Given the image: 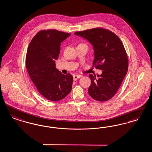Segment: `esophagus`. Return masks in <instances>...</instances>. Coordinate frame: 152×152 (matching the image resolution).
Here are the masks:
<instances>
[{"instance_id": "obj_1", "label": "esophagus", "mask_w": 152, "mask_h": 152, "mask_svg": "<svg viewBox=\"0 0 152 152\" xmlns=\"http://www.w3.org/2000/svg\"><path fill=\"white\" fill-rule=\"evenodd\" d=\"M81 77V76L80 75H74V76H73V80H78V79H79Z\"/></svg>"}]
</instances>
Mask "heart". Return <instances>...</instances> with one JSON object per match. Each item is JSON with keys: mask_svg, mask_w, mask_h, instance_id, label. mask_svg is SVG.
<instances>
[{"mask_svg": "<svg viewBox=\"0 0 152 152\" xmlns=\"http://www.w3.org/2000/svg\"><path fill=\"white\" fill-rule=\"evenodd\" d=\"M82 44H83V43H82ZM84 45H86V44H84Z\"/></svg>", "mask_w": 152, "mask_h": 152, "instance_id": "1", "label": "heart"}]
</instances>
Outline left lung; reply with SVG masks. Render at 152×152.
<instances>
[{
    "label": "left lung",
    "instance_id": "8db88e82",
    "mask_svg": "<svg viewBox=\"0 0 152 152\" xmlns=\"http://www.w3.org/2000/svg\"><path fill=\"white\" fill-rule=\"evenodd\" d=\"M93 46V66L102 70L101 75L90 74L91 85L88 92L96 101L104 102L117 92L128 69V56L119 37L111 31L97 27L74 33Z\"/></svg>",
    "mask_w": 152,
    "mask_h": 152
}]
</instances>
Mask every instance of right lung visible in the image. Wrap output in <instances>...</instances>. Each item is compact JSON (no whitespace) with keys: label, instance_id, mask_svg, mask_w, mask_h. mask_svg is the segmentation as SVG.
I'll return each instance as SVG.
<instances>
[{"label":"right lung","instance_id":"obj_1","mask_svg":"<svg viewBox=\"0 0 152 152\" xmlns=\"http://www.w3.org/2000/svg\"><path fill=\"white\" fill-rule=\"evenodd\" d=\"M71 34L54 29L38 32L31 40L26 66L39 93L51 101L64 99L72 88V75L63 74L56 67L61 42Z\"/></svg>","mask_w":152,"mask_h":152}]
</instances>
